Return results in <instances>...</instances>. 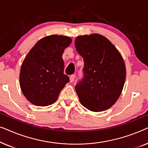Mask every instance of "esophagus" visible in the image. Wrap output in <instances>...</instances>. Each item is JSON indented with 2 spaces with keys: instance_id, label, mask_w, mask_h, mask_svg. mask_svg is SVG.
<instances>
[{
  "instance_id": "1",
  "label": "esophagus",
  "mask_w": 148,
  "mask_h": 148,
  "mask_svg": "<svg viewBox=\"0 0 148 148\" xmlns=\"http://www.w3.org/2000/svg\"><path fill=\"white\" fill-rule=\"evenodd\" d=\"M75 76L74 75H71L70 77H69V79H70V82H71V83L73 82L74 80H75Z\"/></svg>"
}]
</instances>
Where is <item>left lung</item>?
<instances>
[{
    "label": "left lung",
    "mask_w": 148,
    "mask_h": 148,
    "mask_svg": "<svg viewBox=\"0 0 148 148\" xmlns=\"http://www.w3.org/2000/svg\"><path fill=\"white\" fill-rule=\"evenodd\" d=\"M75 46L84 61V77L75 86L81 104L93 112L110 108L120 96L126 78L121 53L98 34L78 36Z\"/></svg>",
    "instance_id": "8db88e82"
}]
</instances>
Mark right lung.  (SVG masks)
<instances>
[{"instance_id":"1","label":"right lung","mask_w":148,"mask_h":148,"mask_svg":"<svg viewBox=\"0 0 148 148\" xmlns=\"http://www.w3.org/2000/svg\"><path fill=\"white\" fill-rule=\"evenodd\" d=\"M71 42L68 36H46L25 56L20 71L19 84L23 95L32 104L38 106L53 104L69 82L64 74L62 56Z\"/></svg>"}]
</instances>
